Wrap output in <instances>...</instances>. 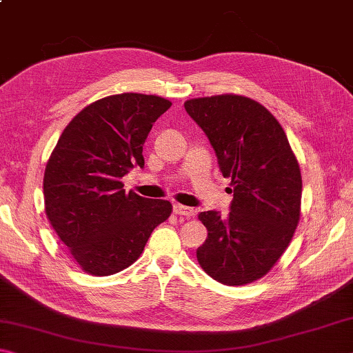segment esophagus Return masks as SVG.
I'll list each match as a JSON object with an SVG mask.
<instances>
[{"instance_id":"esophagus-1","label":"esophagus","mask_w":353,"mask_h":353,"mask_svg":"<svg viewBox=\"0 0 353 353\" xmlns=\"http://www.w3.org/2000/svg\"><path fill=\"white\" fill-rule=\"evenodd\" d=\"M172 212H174L176 214H179V216H183V218H193L194 214V210L191 207H187V205H181V204H174V207H172Z\"/></svg>"}]
</instances>
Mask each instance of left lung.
<instances>
[{"instance_id": "1", "label": "left lung", "mask_w": 353, "mask_h": 353, "mask_svg": "<svg viewBox=\"0 0 353 353\" xmlns=\"http://www.w3.org/2000/svg\"><path fill=\"white\" fill-rule=\"evenodd\" d=\"M188 115L204 130L234 199L227 218L199 213L207 240L196 250L202 270L229 286L271 271L301 218L302 177L285 130L272 113L240 94L188 99Z\"/></svg>"}]
</instances>
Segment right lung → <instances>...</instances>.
<instances>
[{
    "instance_id": "right-lung-1",
    "label": "right lung",
    "mask_w": 353,
    "mask_h": 353,
    "mask_svg": "<svg viewBox=\"0 0 353 353\" xmlns=\"http://www.w3.org/2000/svg\"><path fill=\"white\" fill-rule=\"evenodd\" d=\"M171 101L112 94L87 105L63 129L43 177L45 212L70 254L92 276H112L139 259L170 218V201L141 198L121 177L143 168V145Z\"/></svg>"
}]
</instances>
